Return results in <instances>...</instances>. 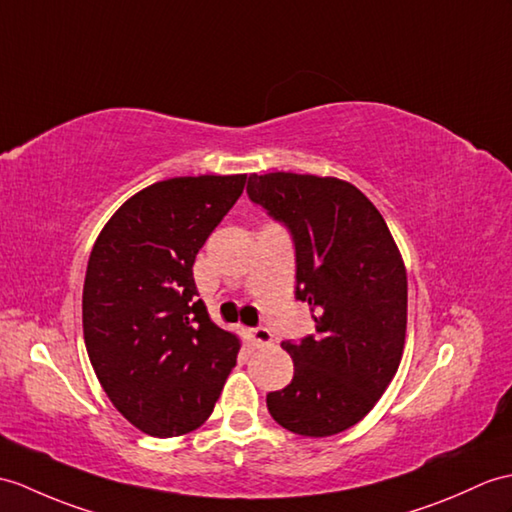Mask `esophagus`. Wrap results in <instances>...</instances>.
Returning a JSON list of instances; mask_svg holds the SVG:
<instances>
[{"label":"esophagus","mask_w":512,"mask_h":512,"mask_svg":"<svg viewBox=\"0 0 512 512\" xmlns=\"http://www.w3.org/2000/svg\"><path fill=\"white\" fill-rule=\"evenodd\" d=\"M251 338L257 344V347H270L272 342H275V336H272V331L268 327H253L251 329Z\"/></svg>","instance_id":"esophagus-1"}]
</instances>
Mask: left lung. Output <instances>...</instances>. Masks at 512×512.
I'll return each instance as SVG.
<instances>
[{"mask_svg": "<svg viewBox=\"0 0 512 512\" xmlns=\"http://www.w3.org/2000/svg\"><path fill=\"white\" fill-rule=\"evenodd\" d=\"M246 194L292 237L296 301L316 334L283 340L294 377L268 392L285 430L331 436L373 410L395 377L408 316V279L382 213L340 178L272 172L248 176Z\"/></svg>", "mask_w": 512, "mask_h": 512, "instance_id": "obj_1", "label": "left lung"}]
</instances>
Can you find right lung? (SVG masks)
<instances>
[{"label": "right lung", "instance_id": "right-lung-1", "mask_svg": "<svg viewBox=\"0 0 512 512\" xmlns=\"http://www.w3.org/2000/svg\"><path fill=\"white\" fill-rule=\"evenodd\" d=\"M244 183L246 174L154 183L93 244L82 288L89 360L113 406L150 436L205 423L235 366L240 340L209 318L192 266Z\"/></svg>", "mask_w": 512, "mask_h": 512}]
</instances>
